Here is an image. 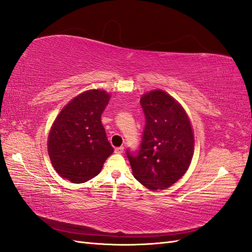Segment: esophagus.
I'll return each mask as SVG.
<instances>
[{"instance_id": "obj_1", "label": "esophagus", "mask_w": 252, "mask_h": 252, "mask_svg": "<svg viewBox=\"0 0 252 252\" xmlns=\"http://www.w3.org/2000/svg\"><path fill=\"white\" fill-rule=\"evenodd\" d=\"M125 151V148L124 147H118V148H115V153H124Z\"/></svg>"}]
</instances>
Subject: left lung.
Segmentation results:
<instances>
[{"mask_svg":"<svg viewBox=\"0 0 252 252\" xmlns=\"http://www.w3.org/2000/svg\"><path fill=\"white\" fill-rule=\"evenodd\" d=\"M146 127L137 156L127 151L134 178L146 189H166L181 179L195 148L192 126L184 107L162 89L140 98Z\"/></svg>","mask_w":252,"mask_h":252,"instance_id":"8db88e82","label":"left lung"}]
</instances>
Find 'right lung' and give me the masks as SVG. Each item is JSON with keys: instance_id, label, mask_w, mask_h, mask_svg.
I'll return each instance as SVG.
<instances>
[{"instance_id": "right-lung-1", "label": "right lung", "mask_w": 252, "mask_h": 252, "mask_svg": "<svg viewBox=\"0 0 252 252\" xmlns=\"http://www.w3.org/2000/svg\"><path fill=\"white\" fill-rule=\"evenodd\" d=\"M111 99L103 89H89L71 99L57 115L48 136V153L56 172L72 183L98 176L114 149L101 115Z\"/></svg>"}]
</instances>
